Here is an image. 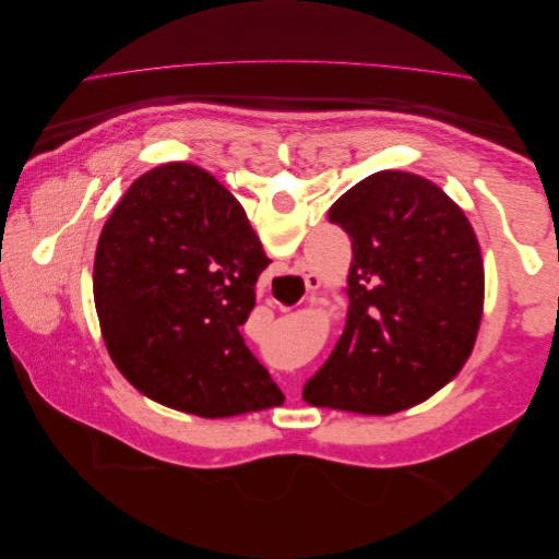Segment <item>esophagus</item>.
<instances>
[{
  "label": "esophagus",
  "mask_w": 559,
  "mask_h": 559,
  "mask_svg": "<svg viewBox=\"0 0 559 559\" xmlns=\"http://www.w3.org/2000/svg\"><path fill=\"white\" fill-rule=\"evenodd\" d=\"M317 286H319V277H317V275H312V273H308V275H306V289H308V294H312V292L317 289ZM275 296L284 298V292H282V289H277V286H275Z\"/></svg>",
  "instance_id": "34e87169"
}]
</instances>
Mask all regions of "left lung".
<instances>
[{"instance_id":"left-lung-1","label":"left lung","mask_w":559,"mask_h":559,"mask_svg":"<svg viewBox=\"0 0 559 559\" xmlns=\"http://www.w3.org/2000/svg\"><path fill=\"white\" fill-rule=\"evenodd\" d=\"M352 240L345 331L302 386L321 408L392 415L448 384L476 343L485 273L466 214L436 183L399 170L337 198Z\"/></svg>"}]
</instances>
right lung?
Instances as JSON below:
<instances>
[{
  "label": "right lung",
  "mask_w": 559,
  "mask_h": 559,
  "mask_svg": "<svg viewBox=\"0 0 559 559\" xmlns=\"http://www.w3.org/2000/svg\"><path fill=\"white\" fill-rule=\"evenodd\" d=\"M270 259L226 186L191 163L132 181L99 235L95 308L118 370L200 417L275 408L280 386L245 345Z\"/></svg>",
  "instance_id": "add662e5"
}]
</instances>
